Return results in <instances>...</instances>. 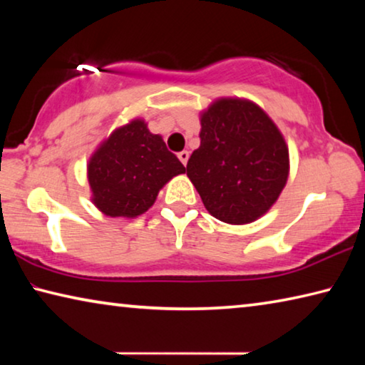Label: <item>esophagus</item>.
I'll return each instance as SVG.
<instances>
[{
	"label": "esophagus",
	"instance_id": "esophagus-1",
	"mask_svg": "<svg viewBox=\"0 0 365 365\" xmlns=\"http://www.w3.org/2000/svg\"><path fill=\"white\" fill-rule=\"evenodd\" d=\"M178 156V159H180V163L183 164V165H187V163H188V158H190V153L188 151H180L177 154Z\"/></svg>",
	"mask_w": 365,
	"mask_h": 365
}]
</instances>
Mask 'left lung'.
Instances as JSON below:
<instances>
[{
  "label": "left lung",
  "mask_w": 365,
  "mask_h": 365,
  "mask_svg": "<svg viewBox=\"0 0 365 365\" xmlns=\"http://www.w3.org/2000/svg\"><path fill=\"white\" fill-rule=\"evenodd\" d=\"M187 175L215 219L248 224L269 211L288 178V148L255 103L220 100L201 117Z\"/></svg>",
  "instance_id": "obj_1"
}]
</instances>
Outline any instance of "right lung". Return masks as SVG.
Returning <instances> with one entry per match:
<instances>
[{"instance_id":"obj_1","label":"right lung","mask_w":365,"mask_h":365,"mask_svg":"<svg viewBox=\"0 0 365 365\" xmlns=\"http://www.w3.org/2000/svg\"><path fill=\"white\" fill-rule=\"evenodd\" d=\"M185 168L159 135L133 120L104 141L88 164L93 202L110 217H137L156 201L158 191Z\"/></svg>"}]
</instances>
